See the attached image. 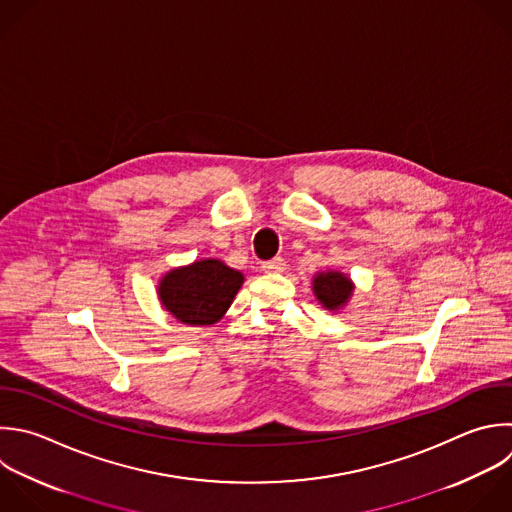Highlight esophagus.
Listing matches in <instances>:
<instances>
[{
    "instance_id": "obj_1",
    "label": "esophagus",
    "mask_w": 512,
    "mask_h": 512,
    "mask_svg": "<svg viewBox=\"0 0 512 512\" xmlns=\"http://www.w3.org/2000/svg\"><path fill=\"white\" fill-rule=\"evenodd\" d=\"M262 268H264V272L276 274V272H284V268H286V262H284V258L276 256V258H272V260L264 262V264H262Z\"/></svg>"
}]
</instances>
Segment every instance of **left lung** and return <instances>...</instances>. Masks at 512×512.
<instances>
[{"mask_svg": "<svg viewBox=\"0 0 512 512\" xmlns=\"http://www.w3.org/2000/svg\"><path fill=\"white\" fill-rule=\"evenodd\" d=\"M312 290H314V296L318 298V302L326 310H340L350 300V296L354 292V284L346 274L328 270V272H318L314 276Z\"/></svg>", "mask_w": 512, "mask_h": 512, "instance_id": "8db88e82", "label": "left lung"}]
</instances>
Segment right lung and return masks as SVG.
<instances>
[{"mask_svg": "<svg viewBox=\"0 0 512 512\" xmlns=\"http://www.w3.org/2000/svg\"><path fill=\"white\" fill-rule=\"evenodd\" d=\"M244 282L242 272L206 258L170 270L158 286L162 306L190 326L216 324L230 308Z\"/></svg>", "mask_w": 512, "mask_h": 512, "instance_id": "obj_1", "label": "right lung"}]
</instances>
